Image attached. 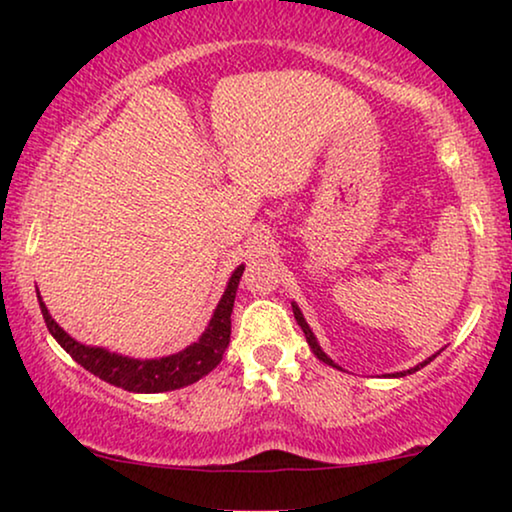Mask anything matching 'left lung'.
Segmentation results:
<instances>
[{"instance_id":"obj_1","label":"left lung","mask_w":512,"mask_h":512,"mask_svg":"<svg viewBox=\"0 0 512 512\" xmlns=\"http://www.w3.org/2000/svg\"><path fill=\"white\" fill-rule=\"evenodd\" d=\"M291 307H293V317H296V321H298V326L303 328V333H305V338H307V345H310V349L314 352V356H317L319 361H324V363H328V366H333V368H338L335 366V363L328 359V354L324 352V349L319 347V342H317V338H314V333H312V328L307 326V321H305V317H303V312H300V307L296 305V303H291ZM438 354H433V356H429V359L426 361H422V363H417L415 368H410V370H403V373H396V375H410V373H415V370H419V368H424L426 363H431L433 359H436Z\"/></svg>"}]
</instances>
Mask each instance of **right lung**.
I'll return each mask as SVG.
<instances>
[{
  "mask_svg": "<svg viewBox=\"0 0 512 512\" xmlns=\"http://www.w3.org/2000/svg\"><path fill=\"white\" fill-rule=\"evenodd\" d=\"M244 272V265H240L228 279L226 291L216 305V310L209 319L205 333L200 335L198 342L181 349L177 354L163 356V359H130V356H121L109 352L102 347H90L76 342L72 335L62 331L55 324V319L48 314V307L39 296V307L44 314V321L48 331L58 345L72 356L76 363H81L88 373L100 377V380L121 387L125 391H135V394H160V391H172L188 387V384L198 382L200 377L219 366L230 342V314H233V303L237 284Z\"/></svg>",
  "mask_w": 512,
  "mask_h": 512,
  "instance_id": "1",
  "label": "right lung"
}]
</instances>
